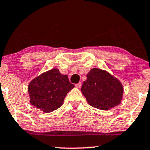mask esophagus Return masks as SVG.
<instances>
[{"instance_id":"obj_1","label":"esophagus","mask_w":150,"mask_h":150,"mask_svg":"<svg viewBox=\"0 0 150 150\" xmlns=\"http://www.w3.org/2000/svg\"><path fill=\"white\" fill-rule=\"evenodd\" d=\"M81 86H82V82H79V83H77L75 85V87H76L77 88H80Z\"/></svg>"}]
</instances>
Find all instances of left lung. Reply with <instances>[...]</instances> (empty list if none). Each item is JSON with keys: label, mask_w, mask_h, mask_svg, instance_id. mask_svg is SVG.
<instances>
[{"label": "left lung", "mask_w": 150, "mask_h": 150, "mask_svg": "<svg viewBox=\"0 0 150 150\" xmlns=\"http://www.w3.org/2000/svg\"><path fill=\"white\" fill-rule=\"evenodd\" d=\"M81 91L89 105L108 110L120 104L123 88L119 81L107 72L94 68L87 75Z\"/></svg>", "instance_id": "left-lung-1"}]
</instances>
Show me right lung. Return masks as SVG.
<instances>
[{"mask_svg":"<svg viewBox=\"0 0 150 150\" xmlns=\"http://www.w3.org/2000/svg\"><path fill=\"white\" fill-rule=\"evenodd\" d=\"M74 87L66 75L53 68L30 82L28 87L30 103L44 112H51L61 106L67 93Z\"/></svg>","mask_w":150,"mask_h":150,"instance_id":"1","label":"right lung"}]
</instances>
